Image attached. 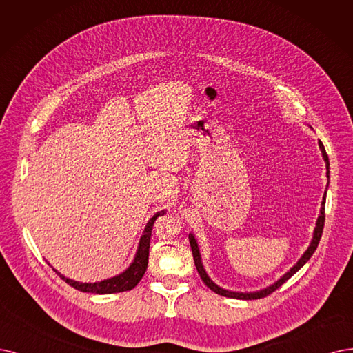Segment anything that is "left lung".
Returning <instances> with one entry per match:
<instances>
[{"instance_id": "1", "label": "left lung", "mask_w": 353, "mask_h": 353, "mask_svg": "<svg viewBox=\"0 0 353 353\" xmlns=\"http://www.w3.org/2000/svg\"><path fill=\"white\" fill-rule=\"evenodd\" d=\"M320 146V150L323 153V158H324V162H326V169H327V178H329V158H327V153H326V149H324L323 143L320 142L319 143ZM324 205H326V192H324V196H323V201H321V210H320V216L317 219V223H316V229H314V236H313V241H312V245L308 246V249L305 250L304 255L301 256V259L297 262V265H294L291 270L281 278L278 279L276 283L271 287H268L262 291H256V292H233V291H228V290H223L220 288L219 285H216L213 281H211L208 278V275L205 274L204 268H203V263H201V256H200V250H199V245H196V241L195 237L192 234H190V245H191V250H192V256H194V262H195V266H196V271H199L201 279L204 281V284L211 290L214 291L216 294L219 295H223V297H229V299H239V300H258V299H263L266 297V295L272 294L274 291H276L281 285H283L285 281H288L295 272H297L300 268L312 258V255L314 253V250L317 249V245L320 242V237H321V233H323V228H324V219H326V216H324Z\"/></svg>"}]
</instances>
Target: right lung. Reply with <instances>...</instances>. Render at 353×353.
<instances>
[{
    "label": "right lung",
    "mask_w": 353,
    "mask_h": 353,
    "mask_svg": "<svg viewBox=\"0 0 353 353\" xmlns=\"http://www.w3.org/2000/svg\"><path fill=\"white\" fill-rule=\"evenodd\" d=\"M163 214H165V211L162 210V211H159V213H157L149 220L142 237H140L136 258H134L133 263L123 274H120V275H117L114 278L104 279V281H101V283L82 284V283H77V281H72V279H69V278H65L58 271H54V272L58 274L65 281V283H68L70 287H74L75 290L82 291V292L114 294V292H123V291H129V290L134 288L139 284V281L142 279V276L146 272L148 261H149V246H150V236H152L153 224H154V221H157V219L159 216H163Z\"/></svg>",
    "instance_id": "right-lung-1"
}]
</instances>
